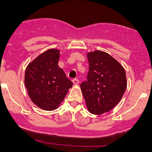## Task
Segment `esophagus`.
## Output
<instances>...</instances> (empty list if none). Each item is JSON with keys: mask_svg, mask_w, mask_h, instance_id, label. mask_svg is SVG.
I'll use <instances>...</instances> for the list:
<instances>
[{"mask_svg": "<svg viewBox=\"0 0 152 152\" xmlns=\"http://www.w3.org/2000/svg\"><path fill=\"white\" fill-rule=\"evenodd\" d=\"M73 83H74V84L77 85V84H78L79 83H80V81H79L78 79H74V80H73Z\"/></svg>", "mask_w": 152, "mask_h": 152, "instance_id": "obj_1", "label": "esophagus"}]
</instances>
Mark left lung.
I'll use <instances>...</instances> for the list:
<instances>
[{
    "label": "left lung",
    "instance_id": "obj_1",
    "mask_svg": "<svg viewBox=\"0 0 152 152\" xmlns=\"http://www.w3.org/2000/svg\"><path fill=\"white\" fill-rule=\"evenodd\" d=\"M87 81L80 85L88 111L95 115L107 113L121 100L126 88V72L109 54L95 50L87 54Z\"/></svg>",
    "mask_w": 152,
    "mask_h": 152
}]
</instances>
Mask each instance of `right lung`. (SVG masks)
Here are the masks:
<instances>
[{
  "label": "right lung",
  "instance_id": "1",
  "mask_svg": "<svg viewBox=\"0 0 152 152\" xmlns=\"http://www.w3.org/2000/svg\"><path fill=\"white\" fill-rule=\"evenodd\" d=\"M59 50L49 49L30 62L26 70L25 85L29 97L45 111L57 109L73 85L59 67Z\"/></svg>",
  "mask_w": 152,
  "mask_h": 152
}]
</instances>
